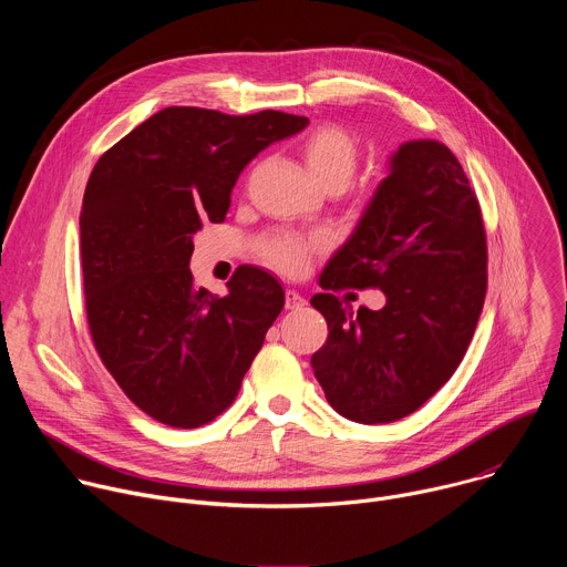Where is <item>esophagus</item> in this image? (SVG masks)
<instances>
[{
    "instance_id": "1",
    "label": "esophagus",
    "mask_w": 567,
    "mask_h": 567,
    "mask_svg": "<svg viewBox=\"0 0 567 567\" xmlns=\"http://www.w3.org/2000/svg\"><path fill=\"white\" fill-rule=\"evenodd\" d=\"M307 305V300L298 293V291H293V289H289L287 293H285V307L287 309H291V311H298V309H302Z\"/></svg>"
}]
</instances>
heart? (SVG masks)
<instances>
[{
  "instance_id": "b5f03b06",
  "label": "heart",
  "mask_w": 567,
  "mask_h": 567,
  "mask_svg": "<svg viewBox=\"0 0 567 567\" xmlns=\"http://www.w3.org/2000/svg\"><path fill=\"white\" fill-rule=\"evenodd\" d=\"M300 156L307 173L322 188H346L359 166V143L352 134L337 125H320L311 130L300 143ZM320 245L318 239H302L296 235L276 233L260 241L262 258L287 274H298L307 256Z\"/></svg>"
}]
</instances>
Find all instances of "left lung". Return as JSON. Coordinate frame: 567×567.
<instances>
[{
  "label": "left lung",
  "mask_w": 567,
  "mask_h": 567,
  "mask_svg": "<svg viewBox=\"0 0 567 567\" xmlns=\"http://www.w3.org/2000/svg\"><path fill=\"white\" fill-rule=\"evenodd\" d=\"M322 289L377 287L385 305L311 296L330 337L311 357L330 406L359 424L415 413L453 377L487 293L477 199L440 141L401 143L354 230L318 278Z\"/></svg>",
  "instance_id": "obj_1"
}]
</instances>
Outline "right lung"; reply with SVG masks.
Returning a JSON list of instances; mask_svg holds the SVG:
<instances>
[{"mask_svg":"<svg viewBox=\"0 0 567 567\" xmlns=\"http://www.w3.org/2000/svg\"><path fill=\"white\" fill-rule=\"evenodd\" d=\"M265 110L228 116L166 107L94 166L80 210L94 346L123 392L161 424L197 429L226 411L274 326L285 291L239 267L228 293L193 285V239L224 221L249 161L307 127Z\"/></svg>","mask_w":567,"mask_h":567,"instance_id":"1","label":"right lung"}]
</instances>
